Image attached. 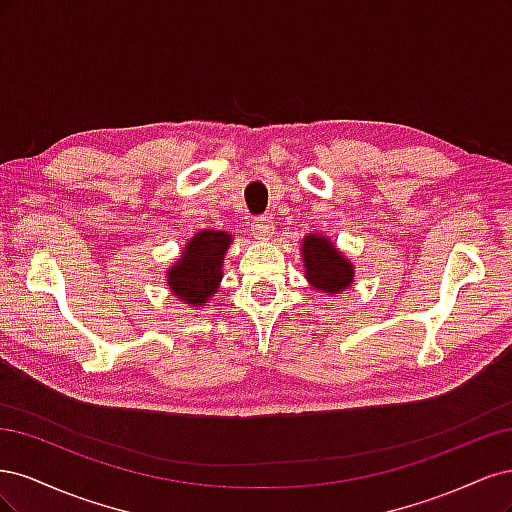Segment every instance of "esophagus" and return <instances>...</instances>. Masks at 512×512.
Returning <instances> with one entry per match:
<instances>
[{"label": "esophagus", "mask_w": 512, "mask_h": 512, "mask_svg": "<svg viewBox=\"0 0 512 512\" xmlns=\"http://www.w3.org/2000/svg\"><path fill=\"white\" fill-rule=\"evenodd\" d=\"M273 226L275 224L269 215H258V218H254L252 222V232L258 239H269L273 235Z\"/></svg>", "instance_id": "obj_1"}]
</instances>
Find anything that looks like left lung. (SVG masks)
Masks as SVG:
<instances>
[{"mask_svg":"<svg viewBox=\"0 0 512 512\" xmlns=\"http://www.w3.org/2000/svg\"><path fill=\"white\" fill-rule=\"evenodd\" d=\"M303 260L307 280L322 292L337 294L354 280L352 265L339 254L329 239L309 235L303 241Z\"/></svg>","mask_w":512,"mask_h":512,"instance_id":"left-lung-1","label":"left lung"}]
</instances>
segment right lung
Wrapping results in <instances>:
<instances>
[{
  "instance_id": "add662e5",
  "label": "right lung",
  "mask_w": 512,
  "mask_h": 512,
  "mask_svg": "<svg viewBox=\"0 0 512 512\" xmlns=\"http://www.w3.org/2000/svg\"><path fill=\"white\" fill-rule=\"evenodd\" d=\"M230 239L220 230L198 232L185 247L181 260L168 271V286L175 297L192 305L209 301L222 280V262Z\"/></svg>"
}]
</instances>
